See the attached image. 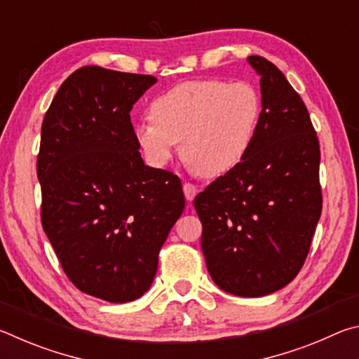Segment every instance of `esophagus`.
Returning <instances> with one entry per match:
<instances>
[{
  "label": "esophagus",
  "mask_w": 359,
  "mask_h": 359,
  "mask_svg": "<svg viewBox=\"0 0 359 359\" xmlns=\"http://www.w3.org/2000/svg\"><path fill=\"white\" fill-rule=\"evenodd\" d=\"M184 194H185L187 201H193L194 196H196V194H198L196 185H193V184H184Z\"/></svg>",
  "instance_id": "esophagus-1"
}]
</instances>
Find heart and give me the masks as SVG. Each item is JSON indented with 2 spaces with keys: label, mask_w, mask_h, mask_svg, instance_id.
<instances>
[{
  "label": "heart",
  "mask_w": 359,
  "mask_h": 359,
  "mask_svg": "<svg viewBox=\"0 0 359 359\" xmlns=\"http://www.w3.org/2000/svg\"><path fill=\"white\" fill-rule=\"evenodd\" d=\"M151 120L135 125V141L151 166L182 155L203 177H220L250 154L263 118V100L248 82L194 79L174 85L150 106Z\"/></svg>",
  "instance_id": "obj_1"
}]
</instances>
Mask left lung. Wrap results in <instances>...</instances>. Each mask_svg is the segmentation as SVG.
Wrapping results in <instances>:
<instances>
[{
    "label": "left lung",
    "mask_w": 359,
    "mask_h": 359,
    "mask_svg": "<svg viewBox=\"0 0 359 359\" xmlns=\"http://www.w3.org/2000/svg\"><path fill=\"white\" fill-rule=\"evenodd\" d=\"M263 100L257 139L241 165L194 198L201 248L218 287L259 297L288 285L307 258L321 215L320 144L287 77L252 55Z\"/></svg>",
    "instance_id": "obj_1"
}]
</instances>
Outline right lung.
Instances as JSON below:
<instances>
[{
  "instance_id": "obj_1",
  "label": "right lung",
  "mask_w": 359,
  "mask_h": 359,
  "mask_svg": "<svg viewBox=\"0 0 359 359\" xmlns=\"http://www.w3.org/2000/svg\"><path fill=\"white\" fill-rule=\"evenodd\" d=\"M154 83V76L83 66L42 121V228L69 280L107 302L150 288L185 208L180 179L144 165L135 141L130 112Z\"/></svg>"
}]
</instances>
